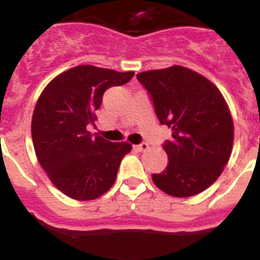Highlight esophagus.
I'll return each instance as SVG.
<instances>
[{"label":"esophagus","mask_w":260,"mask_h":260,"mask_svg":"<svg viewBox=\"0 0 260 260\" xmlns=\"http://www.w3.org/2000/svg\"><path fill=\"white\" fill-rule=\"evenodd\" d=\"M135 149L139 152H144L148 149V144L147 143H140V144H138V146H135Z\"/></svg>","instance_id":"34e87169"}]
</instances>
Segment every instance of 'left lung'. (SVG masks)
Wrapping results in <instances>:
<instances>
[{"instance_id": "1", "label": "left lung", "mask_w": 260, "mask_h": 260, "mask_svg": "<svg viewBox=\"0 0 260 260\" xmlns=\"http://www.w3.org/2000/svg\"><path fill=\"white\" fill-rule=\"evenodd\" d=\"M161 125L171 128L164 143L168 168L152 174L154 184L174 197L210 187L232 152L233 121L222 92L200 73L182 66L138 73Z\"/></svg>"}]
</instances>
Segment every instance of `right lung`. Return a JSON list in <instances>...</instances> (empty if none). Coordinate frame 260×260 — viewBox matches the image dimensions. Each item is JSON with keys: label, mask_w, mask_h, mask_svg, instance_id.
I'll use <instances>...</instances> for the list:
<instances>
[{"label": "right lung", "mask_w": 260, "mask_h": 260, "mask_svg": "<svg viewBox=\"0 0 260 260\" xmlns=\"http://www.w3.org/2000/svg\"><path fill=\"white\" fill-rule=\"evenodd\" d=\"M134 72L77 66L56 76L38 98L32 117V140L38 162L51 183L78 201L104 194L117 178L121 159L132 151L126 142L92 137L103 94L132 80Z\"/></svg>", "instance_id": "1"}]
</instances>
